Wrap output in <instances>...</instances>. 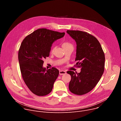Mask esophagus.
<instances>
[{"mask_svg":"<svg viewBox=\"0 0 121 121\" xmlns=\"http://www.w3.org/2000/svg\"><path fill=\"white\" fill-rule=\"evenodd\" d=\"M66 73V72L65 71H63V70H60L59 71V74L60 75H64V74H65Z\"/></svg>","mask_w":121,"mask_h":121,"instance_id":"1","label":"esophagus"}]
</instances>
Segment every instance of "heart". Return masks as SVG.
<instances>
[{
	"label": "heart",
	"mask_w": 121,
	"mask_h": 121,
	"mask_svg": "<svg viewBox=\"0 0 121 121\" xmlns=\"http://www.w3.org/2000/svg\"><path fill=\"white\" fill-rule=\"evenodd\" d=\"M62 46L63 47V48H66V47H73V45L69 42H64L62 44ZM53 49V47H52V50Z\"/></svg>",
	"instance_id": "heart-1"
}]
</instances>
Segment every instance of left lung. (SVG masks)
Segmentation results:
<instances>
[{
    "instance_id": "8db88e82",
    "label": "left lung",
    "mask_w": 121,
    "mask_h": 121,
    "mask_svg": "<svg viewBox=\"0 0 121 121\" xmlns=\"http://www.w3.org/2000/svg\"><path fill=\"white\" fill-rule=\"evenodd\" d=\"M67 33L77 43L76 65L81 67L79 73L68 71L71 79L69 89L82 95L91 91L99 81L104 70L105 55L98 40L93 35L80 30H67Z\"/></svg>"
}]
</instances>
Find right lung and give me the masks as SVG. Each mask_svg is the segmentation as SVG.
Instances as JSON below:
<instances>
[{"instance_id": "obj_1", "label": "right lung", "mask_w": 121, "mask_h": 121, "mask_svg": "<svg viewBox=\"0 0 121 121\" xmlns=\"http://www.w3.org/2000/svg\"><path fill=\"white\" fill-rule=\"evenodd\" d=\"M65 34L39 29L22 42L18 53L20 69L25 83L33 94L43 96L52 91L59 72L56 67L49 69L43 67V59L49 56L53 43Z\"/></svg>"}]
</instances>
